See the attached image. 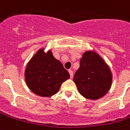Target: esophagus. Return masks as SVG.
<instances>
[{"mask_svg":"<svg viewBox=\"0 0 130 130\" xmlns=\"http://www.w3.org/2000/svg\"><path fill=\"white\" fill-rule=\"evenodd\" d=\"M68 72H69V75H70V78H73V72H72L71 69H69V71H68Z\"/></svg>","mask_w":130,"mask_h":130,"instance_id":"34e87169","label":"esophagus"}]
</instances>
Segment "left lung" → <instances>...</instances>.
<instances>
[{
  "mask_svg": "<svg viewBox=\"0 0 130 130\" xmlns=\"http://www.w3.org/2000/svg\"><path fill=\"white\" fill-rule=\"evenodd\" d=\"M74 82L81 95L88 100L100 99L110 89L112 74L104 58L93 50L84 52Z\"/></svg>",
  "mask_w": 130,
  "mask_h": 130,
  "instance_id": "left-lung-1",
  "label": "left lung"
}]
</instances>
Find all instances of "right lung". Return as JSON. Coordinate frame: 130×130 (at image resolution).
I'll return each mask as SVG.
<instances>
[{"label": "right lung", "mask_w": 130, "mask_h": 130, "mask_svg": "<svg viewBox=\"0 0 130 130\" xmlns=\"http://www.w3.org/2000/svg\"><path fill=\"white\" fill-rule=\"evenodd\" d=\"M70 78L69 72L52 51L39 49L28 62L24 80L28 88L39 96L49 98L57 93L61 85Z\"/></svg>", "instance_id": "right-lung-1"}]
</instances>
